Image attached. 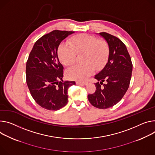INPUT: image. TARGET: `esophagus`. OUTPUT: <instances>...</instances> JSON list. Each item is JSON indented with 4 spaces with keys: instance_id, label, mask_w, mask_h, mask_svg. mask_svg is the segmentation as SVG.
Returning a JSON list of instances; mask_svg holds the SVG:
<instances>
[{
    "instance_id": "esophagus-1",
    "label": "esophagus",
    "mask_w": 155,
    "mask_h": 155,
    "mask_svg": "<svg viewBox=\"0 0 155 155\" xmlns=\"http://www.w3.org/2000/svg\"><path fill=\"white\" fill-rule=\"evenodd\" d=\"M76 83L77 84V85H87V84H88V82H87V81H76Z\"/></svg>"
}]
</instances>
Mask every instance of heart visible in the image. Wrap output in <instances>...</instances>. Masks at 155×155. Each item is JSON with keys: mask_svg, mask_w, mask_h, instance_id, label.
<instances>
[{"mask_svg": "<svg viewBox=\"0 0 155 155\" xmlns=\"http://www.w3.org/2000/svg\"><path fill=\"white\" fill-rule=\"evenodd\" d=\"M83 54L81 64L69 68L67 76L72 80H83L92 74L94 69L99 70L105 65L109 54V48L107 42L98 40L96 37L80 34L75 36L69 41V45L62 43L58 49L60 61L65 66L72 65L77 54Z\"/></svg>", "mask_w": 155, "mask_h": 155, "instance_id": "heart-1", "label": "heart"}]
</instances>
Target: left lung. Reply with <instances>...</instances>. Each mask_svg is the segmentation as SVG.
Segmentation results:
<instances>
[{
  "mask_svg": "<svg viewBox=\"0 0 155 155\" xmlns=\"http://www.w3.org/2000/svg\"><path fill=\"white\" fill-rule=\"evenodd\" d=\"M109 48L107 62L94 75L96 91L88 94L90 103L98 109H107L118 103L127 91L132 72V64L125 45L109 33H99ZM105 81L106 83L103 84Z\"/></svg>",
  "mask_w": 155,
  "mask_h": 155,
  "instance_id": "1",
  "label": "left lung"
}]
</instances>
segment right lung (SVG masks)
Listing matches in <instances>:
<instances>
[{
    "instance_id": "1",
    "label": "right lung",
    "mask_w": 155,
    "mask_h": 155,
    "mask_svg": "<svg viewBox=\"0 0 155 155\" xmlns=\"http://www.w3.org/2000/svg\"><path fill=\"white\" fill-rule=\"evenodd\" d=\"M74 33L54 30L40 38L29 55L26 67L27 85L35 101L46 109L57 110L64 107L68 88L75 85L74 81H63L64 67L58 55L62 41Z\"/></svg>"
}]
</instances>
